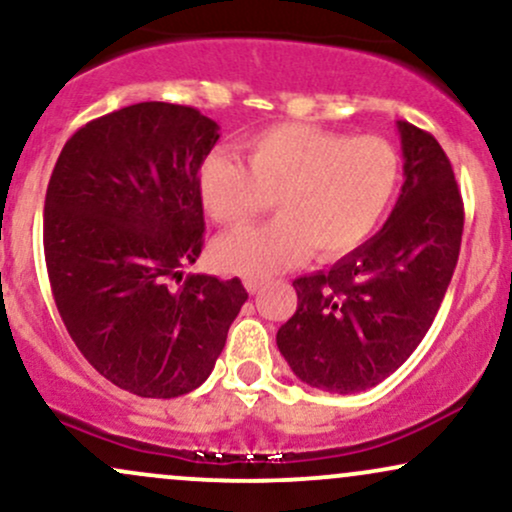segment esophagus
<instances>
[{"instance_id":"34e87169","label":"esophagus","mask_w":512,"mask_h":512,"mask_svg":"<svg viewBox=\"0 0 512 512\" xmlns=\"http://www.w3.org/2000/svg\"><path fill=\"white\" fill-rule=\"evenodd\" d=\"M262 286H264V279H260V276H245V289L250 293H257Z\"/></svg>"}]
</instances>
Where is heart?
<instances>
[{
	"label": "heart",
	"instance_id": "1",
	"mask_svg": "<svg viewBox=\"0 0 512 512\" xmlns=\"http://www.w3.org/2000/svg\"><path fill=\"white\" fill-rule=\"evenodd\" d=\"M248 166L214 151L199 168L202 207L216 223L243 228L264 211L269 226L221 238L223 269L269 276L315 250L334 260L375 231L397 192L399 158L380 137H344L313 125H274L245 144Z\"/></svg>",
	"mask_w": 512,
	"mask_h": 512
}]
</instances>
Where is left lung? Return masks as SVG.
<instances>
[{
    "label": "left lung",
    "instance_id": "1",
    "mask_svg": "<svg viewBox=\"0 0 512 512\" xmlns=\"http://www.w3.org/2000/svg\"><path fill=\"white\" fill-rule=\"evenodd\" d=\"M404 185L383 231L330 272L293 281L298 308L276 332L293 373L327 392L383 383L414 354L460 257L464 204L433 134L397 122Z\"/></svg>",
    "mask_w": 512,
    "mask_h": 512
}]
</instances>
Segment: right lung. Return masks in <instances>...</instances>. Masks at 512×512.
Wrapping results in <instances>:
<instances>
[{
    "mask_svg": "<svg viewBox=\"0 0 512 512\" xmlns=\"http://www.w3.org/2000/svg\"><path fill=\"white\" fill-rule=\"evenodd\" d=\"M219 125L190 105L137 103L64 144L43 214L45 264L69 337L139 397L192 392L248 301L240 279L182 269L204 248L199 168Z\"/></svg>",
    "mask_w": 512,
    "mask_h": 512,
    "instance_id": "right-lung-1",
    "label": "right lung"
}]
</instances>
